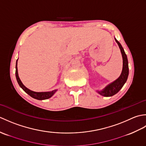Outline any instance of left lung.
<instances>
[{
    "mask_svg": "<svg viewBox=\"0 0 146 146\" xmlns=\"http://www.w3.org/2000/svg\"><path fill=\"white\" fill-rule=\"evenodd\" d=\"M115 40L117 44L119 45V47L121 51V54H122V73H121V75L117 80L107 85L102 90H97V92H98L99 94L102 96H104V97H111V96L115 95L117 93L119 92L120 90L122 88L123 85L125 83L129 76V65L127 57L125 52L124 50H123V48H122V45L120 44V43L115 38Z\"/></svg>",
    "mask_w": 146,
    "mask_h": 146,
    "instance_id": "8db88e82",
    "label": "left lung"
}]
</instances>
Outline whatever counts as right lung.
I'll return each mask as SVG.
<instances>
[{
	"mask_svg": "<svg viewBox=\"0 0 146 146\" xmlns=\"http://www.w3.org/2000/svg\"><path fill=\"white\" fill-rule=\"evenodd\" d=\"M17 60L16 61V64H15V77H16L17 81L18 84L19 85L20 87L25 92L26 94L30 95L31 97L37 99V100H46V99H48L51 98L52 95H53L56 92H57L58 90H52L50 92H34L31 90L29 88L26 87L25 86L23 85V83H22L21 80L19 77L18 75V70H17Z\"/></svg>",
	"mask_w": 146,
	"mask_h": 146,
	"instance_id": "right-lung-1",
	"label": "right lung"
}]
</instances>
